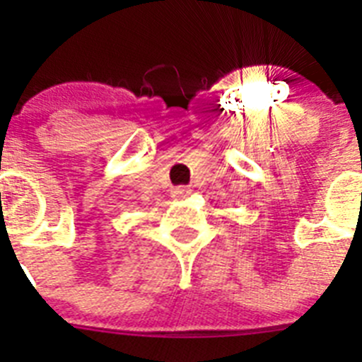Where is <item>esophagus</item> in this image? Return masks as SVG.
Here are the masks:
<instances>
[{"instance_id":"esophagus-1","label":"esophagus","mask_w":362,"mask_h":362,"mask_svg":"<svg viewBox=\"0 0 362 362\" xmlns=\"http://www.w3.org/2000/svg\"><path fill=\"white\" fill-rule=\"evenodd\" d=\"M189 194H191V189L184 187V185L171 189V196H173L175 199H182V198H185V196H189Z\"/></svg>"}]
</instances>
